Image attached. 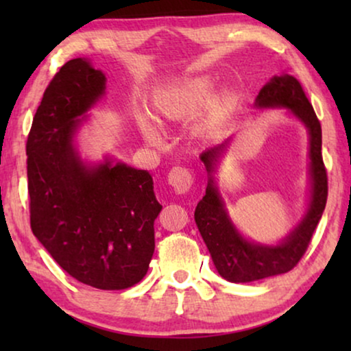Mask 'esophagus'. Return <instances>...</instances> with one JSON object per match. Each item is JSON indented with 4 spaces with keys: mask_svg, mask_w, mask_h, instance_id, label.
Here are the masks:
<instances>
[{
    "mask_svg": "<svg viewBox=\"0 0 351 351\" xmlns=\"http://www.w3.org/2000/svg\"><path fill=\"white\" fill-rule=\"evenodd\" d=\"M167 182H169L172 190L176 191V195H185L193 189L195 177L186 167L176 166L172 167L169 174H167Z\"/></svg>",
    "mask_w": 351,
    "mask_h": 351,
    "instance_id": "esophagus-1",
    "label": "esophagus"
}]
</instances>
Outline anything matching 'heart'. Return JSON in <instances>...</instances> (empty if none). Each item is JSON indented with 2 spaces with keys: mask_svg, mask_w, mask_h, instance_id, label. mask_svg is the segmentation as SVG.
I'll use <instances>...</instances> for the list:
<instances>
[{
  "mask_svg": "<svg viewBox=\"0 0 351 351\" xmlns=\"http://www.w3.org/2000/svg\"><path fill=\"white\" fill-rule=\"evenodd\" d=\"M214 83L208 76L186 81V83L161 90L155 97V110L162 119L167 121H184L195 117L208 102L213 94ZM143 132L150 141H158L156 132L147 121L142 123Z\"/></svg>",
  "mask_w": 351,
  "mask_h": 351,
  "instance_id": "1",
  "label": "heart"
}]
</instances>
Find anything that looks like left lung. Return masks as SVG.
<instances>
[{
	"label": "left lung",
	"instance_id": "8db88e82",
	"mask_svg": "<svg viewBox=\"0 0 351 351\" xmlns=\"http://www.w3.org/2000/svg\"><path fill=\"white\" fill-rule=\"evenodd\" d=\"M257 107H286L308 128L311 160V201L302 223L280 246H261L244 239L225 213L222 199L209 180L203 199L195 209V222L208 246L220 276L232 282H251L291 271L304 257L328 201V172L321 155V124L306 99L300 81L294 76H275L263 86L256 99ZM227 142L201 155L208 171Z\"/></svg>",
	"mask_w": 351,
	"mask_h": 351
}]
</instances>
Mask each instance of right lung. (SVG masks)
Masks as SVG:
<instances>
[{"instance_id":"right-lung-1","label":"right lung","mask_w":351,"mask_h":351,"mask_svg":"<svg viewBox=\"0 0 351 351\" xmlns=\"http://www.w3.org/2000/svg\"><path fill=\"white\" fill-rule=\"evenodd\" d=\"M104 89V73L84 59L66 62L47 84L27 138L30 227L70 276L118 291L147 275L162 206L147 171L110 161L90 169L76 156V118Z\"/></svg>"}]
</instances>
